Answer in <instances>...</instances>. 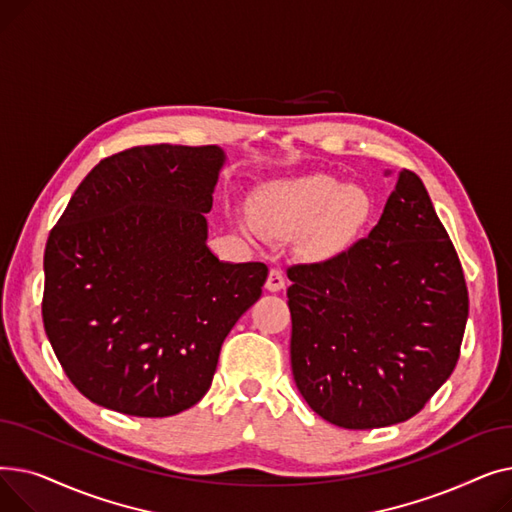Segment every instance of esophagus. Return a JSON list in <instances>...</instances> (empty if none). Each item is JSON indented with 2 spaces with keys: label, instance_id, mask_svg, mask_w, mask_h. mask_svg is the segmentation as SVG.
Instances as JSON below:
<instances>
[{
  "label": "esophagus",
  "instance_id": "1",
  "mask_svg": "<svg viewBox=\"0 0 512 512\" xmlns=\"http://www.w3.org/2000/svg\"><path fill=\"white\" fill-rule=\"evenodd\" d=\"M284 284H286V280H284L282 272L278 270V267H272V270H270V276H267L265 288L270 290V292H280V290L284 288Z\"/></svg>",
  "mask_w": 512,
  "mask_h": 512
}]
</instances>
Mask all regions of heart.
<instances>
[{"label": "heart", "instance_id": "1", "mask_svg": "<svg viewBox=\"0 0 512 512\" xmlns=\"http://www.w3.org/2000/svg\"><path fill=\"white\" fill-rule=\"evenodd\" d=\"M259 222L282 236L303 234L307 255L324 259L348 247L371 211V199L357 184L311 172L263 186L257 201Z\"/></svg>", "mask_w": 512, "mask_h": 512}]
</instances>
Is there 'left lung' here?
Masks as SVG:
<instances>
[{
    "mask_svg": "<svg viewBox=\"0 0 512 512\" xmlns=\"http://www.w3.org/2000/svg\"><path fill=\"white\" fill-rule=\"evenodd\" d=\"M292 375L346 429L407 421L450 378L469 315L465 276L421 178L398 174L367 238L288 270Z\"/></svg>",
    "mask_w": 512,
    "mask_h": 512,
    "instance_id": "left-lung-1",
    "label": "left lung"
}]
</instances>
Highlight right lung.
I'll use <instances>...</instances> for the list:
<instances>
[{
  "label": "right lung",
  "instance_id": "right-lung-1",
  "mask_svg": "<svg viewBox=\"0 0 512 512\" xmlns=\"http://www.w3.org/2000/svg\"><path fill=\"white\" fill-rule=\"evenodd\" d=\"M218 145L132 147L80 182L45 247V334L70 382L105 409L170 417L211 386L265 263L207 247Z\"/></svg>",
  "mask_w": 512,
  "mask_h": 512
}]
</instances>
